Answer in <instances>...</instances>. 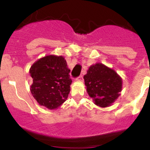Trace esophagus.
Wrapping results in <instances>:
<instances>
[{
    "label": "esophagus",
    "mask_w": 150,
    "mask_h": 150,
    "mask_svg": "<svg viewBox=\"0 0 150 150\" xmlns=\"http://www.w3.org/2000/svg\"><path fill=\"white\" fill-rule=\"evenodd\" d=\"M76 79L78 80V81H83V75H80V76H78Z\"/></svg>",
    "instance_id": "esophagus-1"
}]
</instances>
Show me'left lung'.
<instances>
[{"mask_svg":"<svg viewBox=\"0 0 150 150\" xmlns=\"http://www.w3.org/2000/svg\"><path fill=\"white\" fill-rule=\"evenodd\" d=\"M89 96L97 106L106 107L111 105L120 96L122 80L113 69L102 64L89 67L83 77Z\"/></svg>","mask_w":150,"mask_h":150,"instance_id":"1","label":"left lung"}]
</instances>
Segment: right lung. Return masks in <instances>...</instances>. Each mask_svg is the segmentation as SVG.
Listing matches in <instances>:
<instances>
[{
	"instance_id": "add662e5",
	"label": "right lung",
	"mask_w": 150,
	"mask_h": 150,
	"mask_svg": "<svg viewBox=\"0 0 150 150\" xmlns=\"http://www.w3.org/2000/svg\"><path fill=\"white\" fill-rule=\"evenodd\" d=\"M64 57L46 56L35 62L30 69L33 78L31 93L39 104L52 110L67 99L72 79Z\"/></svg>"
}]
</instances>
